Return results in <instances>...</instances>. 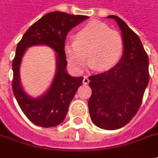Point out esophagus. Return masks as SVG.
Segmentation results:
<instances>
[{
  "mask_svg": "<svg viewBox=\"0 0 158 158\" xmlns=\"http://www.w3.org/2000/svg\"><path fill=\"white\" fill-rule=\"evenodd\" d=\"M89 83V79H88L87 76H85L83 79V84L84 85H87Z\"/></svg>",
  "mask_w": 158,
  "mask_h": 158,
  "instance_id": "34e87169",
  "label": "esophagus"
}]
</instances>
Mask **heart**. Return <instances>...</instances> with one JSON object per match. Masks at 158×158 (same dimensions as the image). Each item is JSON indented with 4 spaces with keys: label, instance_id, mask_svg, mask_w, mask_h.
Masks as SVG:
<instances>
[{
    "label": "heart",
    "instance_id": "1",
    "mask_svg": "<svg viewBox=\"0 0 158 158\" xmlns=\"http://www.w3.org/2000/svg\"><path fill=\"white\" fill-rule=\"evenodd\" d=\"M66 60L75 72H81L86 60L98 71H106L119 61L124 42L118 32L93 20L75 34V41H66L64 47Z\"/></svg>",
    "mask_w": 158,
    "mask_h": 158
}]
</instances>
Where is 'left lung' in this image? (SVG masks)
I'll list each match as a JSON object with an SVG mask.
<instances>
[{"label": "left lung", "mask_w": 158, "mask_h": 158, "mask_svg": "<svg viewBox=\"0 0 158 158\" xmlns=\"http://www.w3.org/2000/svg\"><path fill=\"white\" fill-rule=\"evenodd\" d=\"M124 42L118 63L100 74L89 77L92 96L88 101L91 119L104 130H117L128 124L138 112L149 83V59L142 42L128 25L116 15Z\"/></svg>", "instance_id": "8db88e82"}]
</instances>
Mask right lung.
Returning <instances> with one entry per match:
<instances>
[{"mask_svg": "<svg viewBox=\"0 0 158 158\" xmlns=\"http://www.w3.org/2000/svg\"><path fill=\"white\" fill-rule=\"evenodd\" d=\"M88 18L85 15L51 12L31 26L17 45L12 64L13 92L26 117L38 126L48 128L60 124L65 119L77 90L82 85L83 77H73L66 71L67 61L64 47L68 32ZM39 44L49 46L56 52V68L48 91L41 96L33 98L21 85L19 68L26 49Z\"/></svg>", "mask_w": 158, "mask_h": 158, "instance_id": "right-lung-1", "label": "right lung"}]
</instances>
